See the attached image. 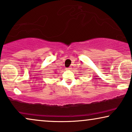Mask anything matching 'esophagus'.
Segmentation results:
<instances>
[{
    "instance_id": "obj_1",
    "label": "esophagus",
    "mask_w": 132,
    "mask_h": 132,
    "mask_svg": "<svg viewBox=\"0 0 132 132\" xmlns=\"http://www.w3.org/2000/svg\"><path fill=\"white\" fill-rule=\"evenodd\" d=\"M67 70H71V68H70V67H69V68H67Z\"/></svg>"
}]
</instances>
